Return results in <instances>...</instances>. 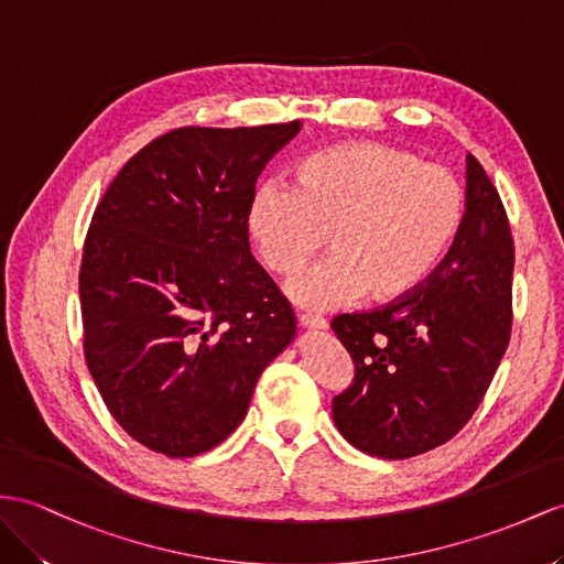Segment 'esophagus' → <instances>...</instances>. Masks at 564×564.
<instances>
[{"mask_svg": "<svg viewBox=\"0 0 564 564\" xmlns=\"http://www.w3.org/2000/svg\"><path fill=\"white\" fill-rule=\"evenodd\" d=\"M297 322L302 328H314V330H324L328 326V322L319 314H297Z\"/></svg>", "mask_w": 564, "mask_h": 564, "instance_id": "obj_1", "label": "esophagus"}]
</instances>
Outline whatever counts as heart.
Masks as SVG:
<instances>
[{
  "label": "heart",
  "mask_w": 564,
  "mask_h": 564,
  "mask_svg": "<svg viewBox=\"0 0 564 564\" xmlns=\"http://www.w3.org/2000/svg\"><path fill=\"white\" fill-rule=\"evenodd\" d=\"M462 221L465 191L453 171L381 142L305 156L291 187L262 185L248 209L262 262L279 276H293L326 236L330 257L288 285L312 310L412 295L451 252Z\"/></svg>",
  "instance_id": "heart-1"
}]
</instances>
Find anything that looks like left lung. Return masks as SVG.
Masks as SVG:
<instances>
[{"instance_id":"left-lung-1","label":"left lung","mask_w":564,"mask_h":564,"mask_svg":"<svg viewBox=\"0 0 564 564\" xmlns=\"http://www.w3.org/2000/svg\"><path fill=\"white\" fill-rule=\"evenodd\" d=\"M514 242L496 185L467 156V209L438 269L408 297L338 314L330 328L355 362L334 398L343 438L383 459L451 441L484 400L512 330Z\"/></svg>"}]
</instances>
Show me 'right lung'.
I'll return each mask as SVG.
<instances>
[{
	"mask_svg": "<svg viewBox=\"0 0 564 564\" xmlns=\"http://www.w3.org/2000/svg\"><path fill=\"white\" fill-rule=\"evenodd\" d=\"M300 121L185 126L133 154L99 199L80 262L85 362L128 436L195 457L245 420L295 314L250 252L248 209Z\"/></svg>",
	"mask_w": 564,
	"mask_h": 564,
	"instance_id": "right-lung-1",
	"label": "right lung"
}]
</instances>
